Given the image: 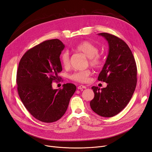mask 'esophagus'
Masks as SVG:
<instances>
[{
	"label": "esophagus",
	"instance_id": "1",
	"mask_svg": "<svg viewBox=\"0 0 152 152\" xmlns=\"http://www.w3.org/2000/svg\"><path fill=\"white\" fill-rule=\"evenodd\" d=\"M86 87L85 86H83V85H80L77 87L78 89H86Z\"/></svg>",
	"mask_w": 152,
	"mask_h": 152
}]
</instances>
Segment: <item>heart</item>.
Masks as SVG:
<instances>
[{
    "instance_id": "b5f03b06",
    "label": "heart",
    "mask_w": 152,
    "mask_h": 152,
    "mask_svg": "<svg viewBox=\"0 0 152 152\" xmlns=\"http://www.w3.org/2000/svg\"><path fill=\"white\" fill-rule=\"evenodd\" d=\"M75 50L83 53L89 58V63L92 66L97 68L102 63L101 57L97 53L99 49L96 45L89 41H83L77 44ZM60 61L64 68L69 66V55L68 51H64L60 56ZM91 72L89 69L80 71L74 72L71 76V79L79 83H86L89 80Z\"/></svg>"
}]
</instances>
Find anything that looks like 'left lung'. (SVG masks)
I'll list each match as a JSON object with an SVG mask.
<instances>
[{
    "mask_svg": "<svg viewBox=\"0 0 152 152\" xmlns=\"http://www.w3.org/2000/svg\"><path fill=\"white\" fill-rule=\"evenodd\" d=\"M98 35L107 41L109 53L97 80L107 85L101 89L92 87L94 97L90 106L99 115L110 117L121 112L131 99L137 85V69L134 55L126 43L107 33Z\"/></svg>",
    "mask_w": 152,
    "mask_h": 152,
    "instance_id": "1",
    "label": "left lung"
}]
</instances>
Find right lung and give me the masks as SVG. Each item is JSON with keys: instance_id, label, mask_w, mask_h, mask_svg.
I'll use <instances>...</instances> for the list:
<instances>
[{"instance_id": "right-lung-1", "label": "right lung", "mask_w": 152, "mask_h": 152, "mask_svg": "<svg viewBox=\"0 0 152 152\" xmlns=\"http://www.w3.org/2000/svg\"><path fill=\"white\" fill-rule=\"evenodd\" d=\"M64 45L58 39L45 41L28 50L19 62L17 90L27 110L37 120L46 123L57 121L66 111L76 90L71 83L54 89L52 82L60 80L62 71L60 55Z\"/></svg>"}]
</instances>
